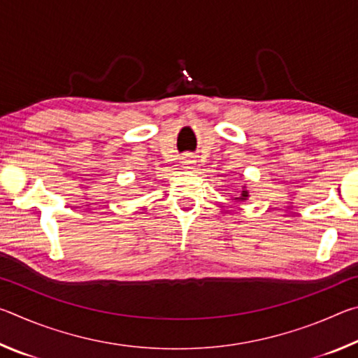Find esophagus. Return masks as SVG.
Segmentation results:
<instances>
[{
	"label": "esophagus",
	"instance_id": "esophagus-1",
	"mask_svg": "<svg viewBox=\"0 0 358 358\" xmlns=\"http://www.w3.org/2000/svg\"><path fill=\"white\" fill-rule=\"evenodd\" d=\"M194 162H196V161H194V159H192V157H189V156H186V157H185V159H183V161H181V164H183V167H185V169H192V167H194Z\"/></svg>",
	"mask_w": 358,
	"mask_h": 358
}]
</instances>
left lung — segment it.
<instances>
[{"label": "left lung", "mask_w": 358, "mask_h": 358, "mask_svg": "<svg viewBox=\"0 0 358 358\" xmlns=\"http://www.w3.org/2000/svg\"><path fill=\"white\" fill-rule=\"evenodd\" d=\"M246 197H248V191H241V201H246Z\"/></svg>", "instance_id": "8db88e82"}]
</instances>
